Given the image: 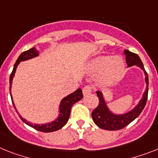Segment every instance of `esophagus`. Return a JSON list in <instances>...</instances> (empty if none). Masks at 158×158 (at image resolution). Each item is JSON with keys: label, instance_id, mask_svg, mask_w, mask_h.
Returning a JSON list of instances; mask_svg holds the SVG:
<instances>
[{"label": "esophagus", "instance_id": "obj_1", "mask_svg": "<svg viewBox=\"0 0 158 158\" xmlns=\"http://www.w3.org/2000/svg\"><path fill=\"white\" fill-rule=\"evenodd\" d=\"M91 91H92V88H91V86L86 85L85 87L83 88V94L84 95H88V94L91 93Z\"/></svg>", "mask_w": 158, "mask_h": 158}]
</instances>
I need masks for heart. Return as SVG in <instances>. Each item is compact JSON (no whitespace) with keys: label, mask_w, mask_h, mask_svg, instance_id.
I'll list each match as a JSON object with an SVG mask.
<instances>
[{"label":"heart","mask_w":158,"mask_h":158,"mask_svg":"<svg viewBox=\"0 0 158 158\" xmlns=\"http://www.w3.org/2000/svg\"><path fill=\"white\" fill-rule=\"evenodd\" d=\"M89 71L93 74L100 73L99 83L108 86L116 83L121 77L124 69V63L120 57L102 55L95 58L90 62Z\"/></svg>","instance_id":"1"}]
</instances>
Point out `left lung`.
<instances>
[{
    "label": "left lung",
    "mask_w": 158,
    "mask_h": 158,
    "mask_svg": "<svg viewBox=\"0 0 158 158\" xmlns=\"http://www.w3.org/2000/svg\"><path fill=\"white\" fill-rule=\"evenodd\" d=\"M126 57V63L128 67L132 66H137L142 69L145 75V83H146V89L142 95V98L139 101L138 104L131 111L124 114H114L109 110L106 104L103 94L100 91H97L96 94L99 98V105L97 108L91 112V117L95 122V124L99 128L105 129V130H119L124 128L129 124L132 121L136 119L144 109L148 99V91H149V77L143 66V63L140 60V57L135 53H132L128 50L124 51Z\"/></svg>",
    "instance_id": "left-lung-1"
}]
</instances>
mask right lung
I'll return each instance as SVG.
<instances>
[{
    "label": "right lung",
    "mask_w": 158,
    "mask_h": 158,
    "mask_svg": "<svg viewBox=\"0 0 158 158\" xmlns=\"http://www.w3.org/2000/svg\"><path fill=\"white\" fill-rule=\"evenodd\" d=\"M37 56H38V50H37L36 49H35V47L30 49V50H26V51H24L23 53H22V54H20V56L18 57V59L16 61V63L14 64L13 71H12L11 75H10V77H9V91H10V92H11L12 81H13V79H14V75H15L16 69L18 67L20 62L33 59V58ZM10 95H11V99L12 103H13V105H14V108H15L16 112H18L17 109H16L15 104H14V100H13V97H12L11 93H10ZM82 98H83V92H82V90L80 89V88L77 89L76 91H74L73 93L70 94V95H68L67 96L63 98V99H62V101H61L60 104H59V116H58V118H57L56 120H54V121L48 123V124H32L30 122H28L26 119H24V118L22 117V116H20V115L19 116L24 123H26L27 125L32 127V128H34V129H36V130H38L40 131V132H54V131H57L59 130V129H60V128H62L64 126L65 124H67V121H68L69 117H70L71 107H72L73 104H75L76 102L79 101L80 99H82Z\"/></svg>",
    "instance_id": "1"
}]
</instances>
